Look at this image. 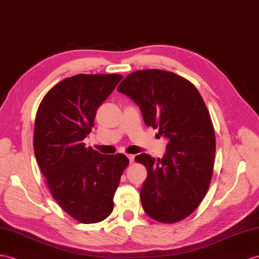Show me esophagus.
<instances>
[{"mask_svg":"<svg viewBox=\"0 0 259 259\" xmlns=\"http://www.w3.org/2000/svg\"><path fill=\"white\" fill-rule=\"evenodd\" d=\"M127 158H128V160H130V162L132 163L134 161V158H135V156L134 155H127Z\"/></svg>","mask_w":259,"mask_h":259,"instance_id":"obj_1","label":"esophagus"}]
</instances>
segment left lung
Here are the masks:
<instances>
[{"label": "left lung", "mask_w": 259, "mask_h": 259, "mask_svg": "<svg viewBox=\"0 0 259 259\" xmlns=\"http://www.w3.org/2000/svg\"><path fill=\"white\" fill-rule=\"evenodd\" d=\"M117 91L140 106L144 122L168 141L161 159L135 157L147 169L141 200L144 211L161 223H175L197 209L209 189L215 156L210 113L190 81L159 69L128 74Z\"/></svg>", "instance_id": "8db88e82"}]
</instances>
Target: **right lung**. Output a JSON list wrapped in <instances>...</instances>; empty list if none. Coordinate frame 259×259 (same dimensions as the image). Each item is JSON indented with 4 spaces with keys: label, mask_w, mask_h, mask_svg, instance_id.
I'll return each instance as SVG.
<instances>
[{
    "label": "right lung",
    "mask_w": 259,
    "mask_h": 259,
    "mask_svg": "<svg viewBox=\"0 0 259 259\" xmlns=\"http://www.w3.org/2000/svg\"><path fill=\"white\" fill-rule=\"evenodd\" d=\"M121 74H75L57 83L37 111L34 151L58 205L81 223H97L113 211L116 189L128 158L87 148L99 106Z\"/></svg>",
    "instance_id": "obj_1"
}]
</instances>
